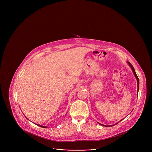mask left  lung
Listing matches in <instances>:
<instances>
[{
    "instance_id": "8db88e82",
    "label": "left lung",
    "mask_w": 152,
    "mask_h": 152,
    "mask_svg": "<svg viewBox=\"0 0 152 152\" xmlns=\"http://www.w3.org/2000/svg\"><path fill=\"white\" fill-rule=\"evenodd\" d=\"M127 63L128 64V65H129V66H130V68H131V69H132V71H133V74H134V76H135V77H136V79H137V95L138 93V90H139V79H138V78L137 76V75H136V73L135 72V70H134V68H133V65H132L131 64H130V63L129 62V61H127ZM123 120H124V118L122 119V120H121L119 122H120L121 121H122ZM118 123H116L115 124H113V125H103V124H100V123H99V124H100L102 126H109V127H110V126H114L115 125H116L117 124H118Z\"/></svg>"
}]
</instances>
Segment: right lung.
Returning <instances> with one entry per match:
<instances>
[{"instance_id":"1","label":"right lung","mask_w":152,"mask_h":152,"mask_svg":"<svg viewBox=\"0 0 152 152\" xmlns=\"http://www.w3.org/2000/svg\"><path fill=\"white\" fill-rule=\"evenodd\" d=\"M27 118V117H26ZM37 125H38L39 126H40V127H42V128H47V127L46 126H42V125H38V124H36Z\"/></svg>"}]
</instances>
